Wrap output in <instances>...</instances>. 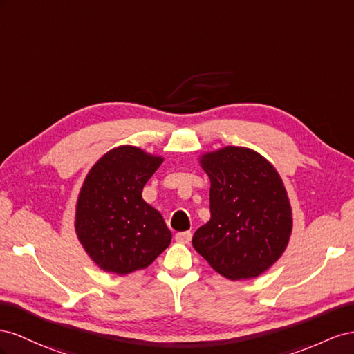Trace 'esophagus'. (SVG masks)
I'll use <instances>...</instances> for the list:
<instances>
[{
    "mask_svg": "<svg viewBox=\"0 0 354 354\" xmlns=\"http://www.w3.org/2000/svg\"><path fill=\"white\" fill-rule=\"evenodd\" d=\"M191 237H193V234H191V231H180V233H176L175 236V240L178 241V243H189L191 241Z\"/></svg>",
    "mask_w": 354,
    "mask_h": 354,
    "instance_id": "34e87169",
    "label": "esophagus"
}]
</instances>
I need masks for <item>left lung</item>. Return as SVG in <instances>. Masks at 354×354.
Instances as JSON below:
<instances>
[{"label": "left lung", "mask_w": 354, "mask_h": 354, "mask_svg": "<svg viewBox=\"0 0 354 354\" xmlns=\"http://www.w3.org/2000/svg\"><path fill=\"white\" fill-rule=\"evenodd\" d=\"M200 165L210 179V219L194 233V249L230 280L258 277L281 257L292 233L280 175L243 147L206 153Z\"/></svg>", "instance_id": "8db88e82"}]
</instances>
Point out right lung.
Wrapping results in <instances>:
<instances>
[{"label": "right lung", "mask_w": 354, "mask_h": 354, "mask_svg": "<svg viewBox=\"0 0 354 354\" xmlns=\"http://www.w3.org/2000/svg\"><path fill=\"white\" fill-rule=\"evenodd\" d=\"M163 157L121 145L90 169L80 189L75 231L99 268L124 276L147 268L171 240L160 212L142 198Z\"/></svg>", "instance_id": "right-lung-1"}]
</instances>
